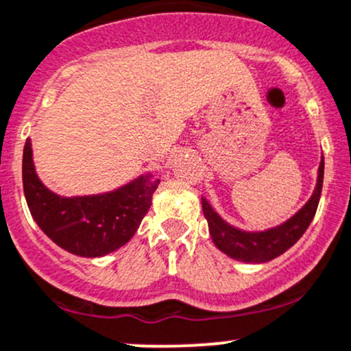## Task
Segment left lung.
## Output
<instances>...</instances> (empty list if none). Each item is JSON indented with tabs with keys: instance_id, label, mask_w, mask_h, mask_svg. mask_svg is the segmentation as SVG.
<instances>
[{
	"instance_id": "1",
	"label": "left lung",
	"mask_w": 351,
	"mask_h": 351,
	"mask_svg": "<svg viewBox=\"0 0 351 351\" xmlns=\"http://www.w3.org/2000/svg\"><path fill=\"white\" fill-rule=\"evenodd\" d=\"M323 173L324 160L322 158V163L318 168V183H316L315 193L309 198L308 204L302 206L296 215L291 217L287 222L274 228H269L265 232H243L232 227L220 219L219 213L213 212V208L205 198H202V208H204V215L208 222V230L213 243L228 257L242 261V263L261 264L281 256L300 241L301 235L311 223L316 208H318L319 197H322Z\"/></svg>"
}]
</instances>
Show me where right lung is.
<instances>
[{
    "label": "right lung",
    "mask_w": 351,
    "mask_h": 351,
    "mask_svg": "<svg viewBox=\"0 0 351 351\" xmlns=\"http://www.w3.org/2000/svg\"><path fill=\"white\" fill-rule=\"evenodd\" d=\"M160 180L151 175L102 195L60 197L40 182L32 141L23 149V190L38 227L62 249L82 257H101L131 241L151 206Z\"/></svg>",
    "instance_id": "obj_1"
}]
</instances>
